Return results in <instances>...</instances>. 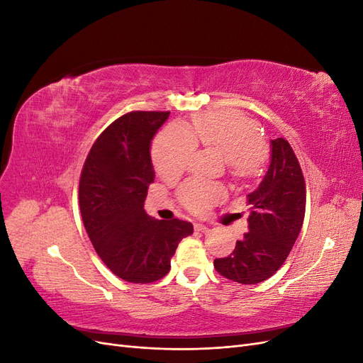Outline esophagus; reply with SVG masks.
I'll return each instance as SVG.
<instances>
[{"instance_id": "obj_1", "label": "esophagus", "mask_w": 363, "mask_h": 363, "mask_svg": "<svg viewBox=\"0 0 363 363\" xmlns=\"http://www.w3.org/2000/svg\"><path fill=\"white\" fill-rule=\"evenodd\" d=\"M195 230H196V232L207 233V232H208V227L204 225V224H195Z\"/></svg>"}]
</instances>
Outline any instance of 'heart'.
Wrapping results in <instances>:
<instances>
[{"label":"heart","mask_w":363,"mask_h":363,"mask_svg":"<svg viewBox=\"0 0 363 363\" xmlns=\"http://www.w3.org/2000/svg\"><path fill=\"white\" fill-rule=\"evenodd\" d=\"M196 142L221 152L235 179L248 177L265 155L259 128L251 119L238 112L206 113L195 118L191 131L171 125L155 139L151 156L156 171L164 179L177 177L188 168ZM224 194L221 184L194 179L182 186L179 196L189 211L201 213Z\"/></svg>","instance_id":"b5f03b06"}]
</instances>
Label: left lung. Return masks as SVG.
<instances>
[{
	"instance_id": "1",
	"label": "left lung",
	"mask_w": 363,
	"mask_h": 363,
	"mask_svg": "<svg viewBox=\"0 0 363 363\" xmlns=\"http://www.w3.org/2000/svg\"><path fill=\"white\" fill-rule=\"evenodd\" d=\"M248 232L227 257L215 259L223 277L242 284L269 279L295 244L306 212V183L289 142L271 140V162L259 188L247 195Z\"/></svg>"
}]
</instances>
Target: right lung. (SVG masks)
<instances>
[{
    "label": "right lung",
    "mask_w": 363,
    "mask_h": 363,
    "mask_svg": "<svg viewBox=\"0 0 363 363\" xmlns=\"http://www.w3.org/2000/svg\"><path fill=\"white\" fill-rule=\"evenodd\" d=\"M169 112H130L98 136L83 164L79 201L84 228L115 276L152 283L167 276L179 242L192 235L188 221L147 215L155 182L150 147Z\"/></svg>",
    "instance_id": "1"
}]
</instances>
